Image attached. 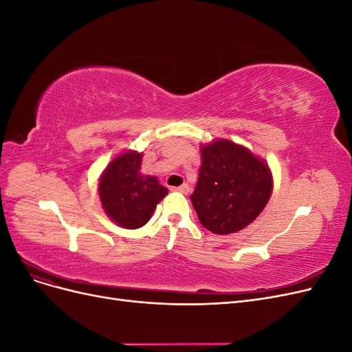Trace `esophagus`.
Masks as SVG:
<instances>
[{"instance_id":"34e87169","label":"esophagus","mask_w":352,"mask_h":352,"mask_svg":"<svg viewBox=\"0 0 352 352\" xmlns=\"http://www.w3.org/2000/svg\"><path fill=\"white\" fill-rule=\"evenodd\" d=\"M172 190H177V192L188 194L189 192V186H188V184H184V185H180L177 188H172Z\"/></svg>"}]
</instances>
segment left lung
I'll use <instances>...</instances> for the list:
<instances>
[{
    "label": "left lung",
    "instance_id": "left-lung-1",
    "mask_svg": "<svg viewBox=\"0 0 352 352\" xmlns=\"http://www.w3.org/2000/svg\"><path fill=\"white\" fill-rule=\"evenodd\" d=\"M201 167L190 201L201 225L216 235L247 228L273 192L269 164L247 146L225 138L201 144Z\"/></svg>",
    "mask_w": 352,
    "mask_h": 352
}]
</instances>
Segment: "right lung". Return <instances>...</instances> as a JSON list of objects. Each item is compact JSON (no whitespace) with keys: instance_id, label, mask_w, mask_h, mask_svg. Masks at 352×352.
I'll use <instances>...</instances> for the list:
<instances>
[{"instance_id":"obj_1","label":"right lung","mask_w":352,"mask_h":352,"mask_svg":"<svg viewBox=\"0 0 352 352\" xmlns=\"http://www.w3.org/2000/svg\"><path fill=\"white\" fill-rule=\"evenodd\" d=\"M144 153L126 150L113 158L98 180V197L105 214L123 229H138L151 219L168 190L155 176L142 175Z\"/></svg>"}]
</instances>
